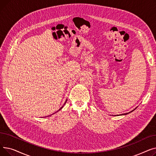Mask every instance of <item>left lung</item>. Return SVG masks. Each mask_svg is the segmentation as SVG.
Instances as JSON below:
<instances>
[{"label": "left lung", "instance_id": "left-lung-1", "mask_svg": "<svg viewBox=\"0 0 156 156\" xmlns=\"http://www.w3.org/2000/svg\"><path fill=\"white\" fill-rule=\"evenodd\" d=\"M137 108V107L135 108V109H134L133 110H132V111H131L130 112H127V113H125V114H120V115H126V114H129V113H130V112H133V111H135L136 109ZM118 116H119V115H118Z\"/></svg>", "mask_w": 156, "mask_h": 156}]
</instances>
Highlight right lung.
<instances>
[{"instance_id":"1","label":"right lung","mask_w":156,"mask_h":156,"mask_svg":"<svg viewBox=\"0 0 156 156\" xmlns=\"http://www.w3.org/2000/svg\"><path fill=\"white\" fill-rule=\"evenodd\" d=\"M66 101H67V100H66V102H64V105H62V107H61V108H60V109H59V110H58V111H57V112H58V111H60V110H61V109H62V108H63V107H64V105H65V104H66ZM55 112V113H56V112ZM51 116V115H50V116Z\"/></svg>"}]
</instances>
